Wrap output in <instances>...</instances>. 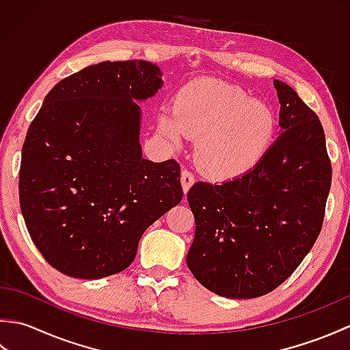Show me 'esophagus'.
<instances>
[{
	"mask_svg": "<svg viewBox=\"0 0 350 350\" xmlns=\"http://www.w3.org/2000/svg\"><path fill=\"white\" fill-rule=\"evenodd\" d=\"M180 182H182V188H183V192H185V194H187V192L189 191V188L192 187V185H194V182H196V177H194V174L191 173V171L183 170V171H182Z\"/></svg>",
	"mask_w": 350,
	"mask_h": 350,
	"instance_id": "1",
	"label": "esophagus"
}]
</instances>
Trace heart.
I'll return each mask as SVG.
<instances>
[{
  "instance_id": "obj_1",
  "label": "heart",
  "mask_w": 350,
  "mask_h": 350,
  "mask_svg": "<svg viewBox=\"0 0 350 350\" xmlns=\"http://www.w3.org/2000/svg\"><path fill=\"white\" fill-rule=\"evenodd\" d=\"M277 126L275 111L266 102L213 78L191 81L177 93L174 109L165 108L158 116V129L171 146L200 137L198 165L218 179L254 168L269 152Z\"/></svg>"
}]
</instances>
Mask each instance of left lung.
I'll return each mask as SVG.
<instances>
[{
  "mask_svg": "<svg viewBox=\"0 0 350 350\" xmlns=\"http://www.w3.org/2000/svg\"><path fill=\"white\" fill-rule=\"evenodd\" d=\"M273 85L281 129L265 158L236 179L197 182L188 192L196 219L188 267L230 299L258 298L295 272L321 233L331 189L321 120L292 87Z\"/></svg>",
  "mask_w": 350,
  "mask_h": 350,
  "instance_id": "1",
  "label": "left lung"
}]
</instances>
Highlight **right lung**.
<instances>
[{
  "instance_id": "right-lung-1",
  "label": "right lung",
  "mask_w": 350,
  "mask_h": 350,
  "mask_svg": "<svg viewBox=\"0 0 350 350\" xmlns=\"http://www.w3.org/2000/svg\"><path fill=\"white\" fill-rule=\"evenodd\" d=\"M143 60L102 62L60 81L29 124L19 202L44 260L73 278L124 271L146 230L183 197L180 165L139 144L141 108L162 88Z\"/></svg>"
}]
</instances>
